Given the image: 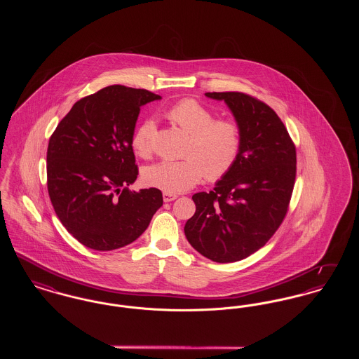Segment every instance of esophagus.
<instances>
[{"label":"esophagus","mask_w":359,"mask_h":359,"mask_svg":"<svg viewBox=\"0 0 359 359\" xmlns=\"http://www.w3.org/2000/svg\"><path fill=\"white\" fill-rule=\"evenodd\" d=\"M163 199H164L165 203H168V202H172V201L177 199V195H176V194H171V192H164V194H163Z\"/></svg>","instance_id":"esophagus-1"}]
</instances>
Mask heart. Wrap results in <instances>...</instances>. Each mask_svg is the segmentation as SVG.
Instances as JSON below:
<instances>
[{
	"instance_id": "1",
	"label": "heart",
	"mask_w": 359,
	"mask_h": 359,
	"mask_svg": "<svg viewBox=\"0 0 359 359\" xmlns=\"http://www.w3.org/2000/svg\"><path fill=\"white\" fill-rule=\"evenodd\" d=\"M167 117L188 133L186 157L149 165L142 173L148 186L165 192H184L205 175L214 182L233 168L241 151V130L234 121L214 120L212 111L195 100L173 104ZM154 120L144 121L137 128L132 145L140 157L147 158L154 152Z\"/></svg>"
}]
</instances>
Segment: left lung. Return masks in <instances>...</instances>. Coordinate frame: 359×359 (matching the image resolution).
Wrapping results in <instances>:
<instances>
[{
  "label": "left lung",
  "mask_w": 359,
  "mask_h": 359,
  "mask_svg": "<svg viewBox=\"0 0 359 359\" xmlns=\"http://www.w3.org/2000/svg\"><path fill=\"white\" fill-rule=\"evenodd\" d=\"M223 101L241 130L233 168L210 192L192 195L184 226L191 246L215 262H236L262 248L283 222L296 177V148L268 104L243 93H205Z\"/></svg>",
  "instance_id": "left-lung-1"
}]
</instances>
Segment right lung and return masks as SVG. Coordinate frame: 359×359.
<instances>
[{"instance_id":"obj_1","label":"right lung","mask_w":359,"mask_h":359,"mask_svg":"<svg viewBox=\"0 0 359 359\" xmlns=\"http://www.w3.org/2000/svg\"><path fill=\"white\" fill-rule=\"evenodd\" d=\"M161 100L148 90L107 86L75 103L47 151V184L60 222L90 249L136 241L163 205L157 188L130 191L138 170L132 138L141 106Z\"/></svg>"}]
</instances>
